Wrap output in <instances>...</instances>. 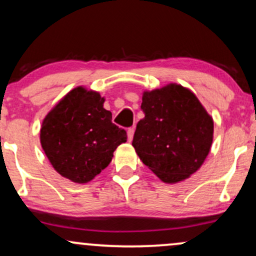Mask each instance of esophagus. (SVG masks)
Here are the masks:
<instances>
[{"mask_svg":"<svg viewBox=\"0 0 256 256\" xmlns=\"http://www.w3.org/2000/svg\"><path fill=\"white\" fill-rule=\"evenodd\" d=\"M134 128H130L128 130V140H132V138H134Z\"/></svg>","mask_w":256,"mask_h":256,"instance_id":"esophagus-1","label":"esophagus"}]
</instances>
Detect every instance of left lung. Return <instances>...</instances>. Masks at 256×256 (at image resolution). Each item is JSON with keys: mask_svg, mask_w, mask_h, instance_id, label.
Masks as SVG:
<instances>
[{"mask_svg": "<svg viewBox=\"0 0 256 256\" xmlns=\"http://www.w3.org/2000/svg\"><path fill=\"white\" fill-rule=\"evenodd\" d=\"M144 118L134 131V150L162 182L189 178L204 162L213 142V119L195 94L171 83L144 91Z\"/></svg>", "mask_w": 256, "mask_h": 256, "instance_id": "1", "label": "left lung"}]
</instances>
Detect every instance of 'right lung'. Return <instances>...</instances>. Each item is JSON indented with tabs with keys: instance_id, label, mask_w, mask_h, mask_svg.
Returning a JSON list of instances; mask_svg holds the SVG:
<instances>
[{
	"instance_id": "obj_1",
	"label": "right lung",
	"mask_w": 256,
	"mask_h": 256,
	"mask_svg": "<svg viewBox=\"0 0 256 256\" xmlns=\"http://www.w3.org/2000/svg\"><path fill=\"white\" fill-rule=\"evenodd\" d=\"M98 92L77 86L46 114L40 144L55 171L84 184L110 165L113 152L128 140L126 131L112 122Z\"/></svg>"
}]
</instances>
